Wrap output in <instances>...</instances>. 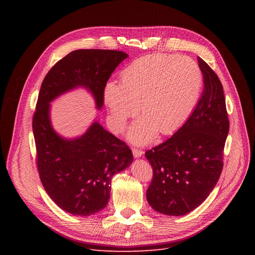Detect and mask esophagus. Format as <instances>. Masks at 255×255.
I'll use <instances>...</instances> for the list:
<instances>
[{
  "instance_id": "obj_1",
  "label": "esophagus",
  "mask_w": 255,
  "mask_h": 255,
  "mask_svg": "<svg viewBox=\"0 0 255 255\" xmlns=\"http://www.w3.org/2000/svg\"><path fill=\"white\" fill-rule=\"evenodd\" d=\"M132 154H133V157L134 158H139L142 156L143 152L141 150H138V149H132Z\"/></svg>"
}]
</instances>
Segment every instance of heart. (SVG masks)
<instances>
[{
	"label": "heart",
	"mask_w": 255,
	"mask_h": 255,
	"mask_svg": "<svg viewBox=\"0 0 255 255\" xmlns=\"http://www.w3.org/2000/svg\"><path fill=\"white\" fill-rule=\"evenodd\" d=\"M203 86V74L189 57L150 55L132 62L122 72V85L107 82L103 100L111 127L121 132L137 110L142 114L128 130L135 144L151 142L159 131L178 129L194 110Z\"/></svg>",
	"instance_id": "obj_1"
}]
</instances>
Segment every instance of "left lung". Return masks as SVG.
I'll use <instances>...</instances> for the list:
<instances>
[{"label": "left lung", "instance_id": "8db88e82", "mask_svg": "<svg viewBox=\"0 0 255 255\" xmlns=\"http://www.w3.org/2000/svg\"><path fill=\"white\" fill-rule=\"evenodd\" d=\"M204 91L185 124L163 143L145 152L153 167L146 190L149 205L164 215L190 213L214 189L223 167L229 134L223 88L216 73L197 57Z\"/></svg>", "mask_w": 255, "mask_h": 255}]
</instances>
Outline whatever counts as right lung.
Segmentation results:
<instances>
[{
  "instance_id": "right-lung-1",
  "label": "right lung",
  "mask_w": 255,
  "mask_h": 255,
  "mask_svg": "<svg viewBox=\"0 0 255 255\" xmlns=\"http://www.w3.org/2000/svg\"><path fill=\"white\" fill-rule=\"evenodd\" d=\"M128 57L118 50L71 51L48 71L40 89L33 117L40 180L53 202L72 215L90 216L103 210L111 196L112 178L133 162V156L125 142L96 120L82 135H60L51 124L50 103L82 88L102 110L104 86Z\"/></svg>"
}]
</instances>
